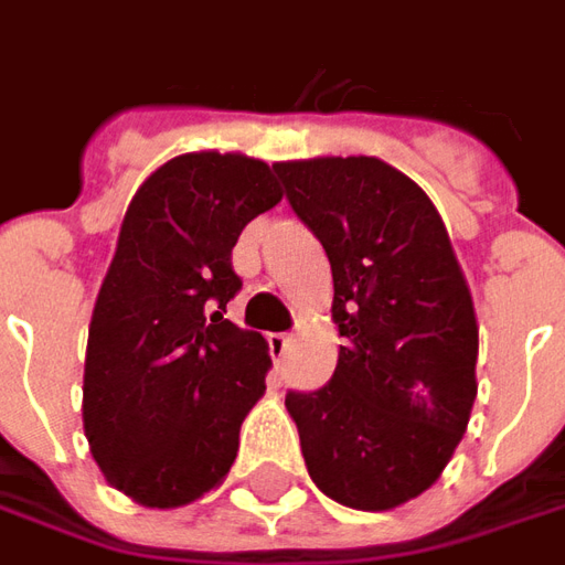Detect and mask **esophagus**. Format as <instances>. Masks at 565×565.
I'll use <instances>...</instances> for the list:
<instances>
[{
  "instance_id": "obj_1",
  "label": "esophagus",
  "mask_w": 565,
  "mask_h": 565,
  "mask_svg": "<svg viewBox=\"0 0 565 565\" xmlns=\"http://www.w3.org/2000/svg\"><path fill=\"white\" fill-rule=\"evenodd\" d=\"M266 342H269L271 360H275V363H281L284 354L290 351V335H287V332H271Z\"/></svg>"
}]
</instances>
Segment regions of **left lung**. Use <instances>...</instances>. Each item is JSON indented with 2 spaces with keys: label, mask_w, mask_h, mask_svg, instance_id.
<instances>
[{
  "label": "left lung",
  "mask_w": 565,
  "mask_h": 565,
  "mask_svg": "<svg viewBox=\"0 0 565 565\" xmlns=\"http://www.w3.org/2000/svg\"><path fill=\"white\" fill-rule=\"evenodd\" d=\"M332 269L339 363L287 412L311 481L387 511L436 484L472 415L478 323L448 230L424 190L375 157L271 166Z\"/></svg>",
  "instance_id": "obj_1"
}]
</instances>
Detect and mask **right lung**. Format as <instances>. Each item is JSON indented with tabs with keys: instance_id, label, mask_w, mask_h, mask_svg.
<instances>
[{
	"instance_id": "right-lung-1",
	"label": "right lung",
	"mask_w": 565,
	"mask_h": 565,
	"mask_svg": "<svg viewBox=\"0 0 565 565\" xmlns=\"http://www.w3.org/2000/svg\"><path fill=\"white\" fill-rule=\"evenodd\" d=\"M263 160L174 157L132 196L84 360V436L108 484L148 509L193 502L230 472L266 393L269 344L226 320L233 247L281 202Z\"/></svg>"
}]
</instances>
